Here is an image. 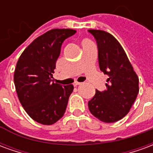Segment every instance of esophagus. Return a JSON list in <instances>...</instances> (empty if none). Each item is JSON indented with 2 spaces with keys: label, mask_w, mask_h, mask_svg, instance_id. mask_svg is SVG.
<instances>
[{
  "label": "esophagus",
  "mask_w": 153,
  "mask_h": 153,
  "mask_svg": "<svg viewBox=\"0 0 153 153\" xmlns=\"http://www.w3.org/2000/svg\"><path fill=\"white\" fill-rule=\"evenodd\" d=\"M82 83H79V82H77V81H75L74 83V86H78V85H79V84H81Z\"/></svg>",
  "instance_id": "34e87169"
}]
</instances>
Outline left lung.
Segmentation results:
<instances>
[{"label":"left lung","mask_w":153,"mask_h":153,"mask_svg":"<svg viewBox=\"0 0 153 153\" xmlns=\"http://www.w3.org/2000/svg\"><path fill=\"white\" fill-rule=\"evenodd\" d=\"M88 32L96 39L100 70L108 75L106 89H96V94L88 102V108L101 121H118L128 114L137 98L138 77L123 47L112 35L102 30Z\"/></svg>","instance_id":"left-lung-1"}]
</instances>
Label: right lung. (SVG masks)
I'll list each match as a JSON object with an SVG mask.
<instances>
[{
	"instance_id": "right-lung-1",
	"label": "right lung",
	"mask_w": 153,
	"mask_h": 153,
	"mask_svg": "<svg viewBox=\"0 0 153 153\" xmlns=\"http://www.w3.org/2000/svg\"><path fill=\"white\" fill-rule=\"evenodd\" d=\"M76 33L55 28L38 37L25 49L14 74L15 89L25 111L35 121L53 125L64 115L72 84L61 86L51 82L63 42Z\"/></svg>"
}]
</instances>
